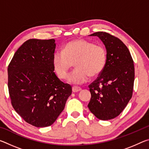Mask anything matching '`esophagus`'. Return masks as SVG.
<instances>
[{"label": "esophagus", "mask_w": 149, "mask_h": 149, "mask_svg": "<svg viewBox=\"0 0 149 149\" xmlns=\"http://www.w3.org/2000/svg\"><path fill=\"white\" fill-rule=\"evenodd\" d=\"M81 90V88L80 87H77V86H73L72 87V91L73 92H79Z\"/></svg>", "instance_id": "obj_1"}]
</instances>
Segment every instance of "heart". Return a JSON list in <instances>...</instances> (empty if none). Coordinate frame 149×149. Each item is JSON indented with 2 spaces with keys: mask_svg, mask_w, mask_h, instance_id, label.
<instances>
[{
  "mask_svg": "<svg viewBox=\"0 0 149 149\" xmlns=\"http://www.w3.org/2000/svg\"><path fill=\"white\" fill-rule=\"evenodd\" d=\"M74 62L76 68L69 75L68 81L74 84H84L90 75L98 76L104 69L107 62V49L101 44L75 39L68 42L62 51L54 52L52 57L54 68L61 79L67 77Z\"/></svg>",
  "mask_w": 149,
  "mask_h": 149,
  "instance_id": "heart-1",
  "label": "heart"
}]
</instances>
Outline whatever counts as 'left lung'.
Instances as JSON below:
<instances>
[{"mask_svg": "<svg viewBox=\"0 0 149 149\" xmlns=\"http://www.w3.org/2000/svg\"><path fill=\"white\" fill-rule=\"evenodd\" d=\"M101 39L107 50V62L101 74L89 86L88 108L102 120L120 114L132 99L135 79L133 60L129 49L118 37L107 32L90 35Z\"/></svg>", "mask_w": 149, "mask_h": 149, "instance_id": "left-lung-1", "label": "left lung"}]
</instances>
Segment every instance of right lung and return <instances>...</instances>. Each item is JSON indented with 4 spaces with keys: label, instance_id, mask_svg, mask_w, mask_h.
I'll use <instances>...</instances> for the list:
<instances>
[{
    "label": "right lung",
    "instance_id": "add662e5",
    "mask_svg": "<svg viewBox=\"0 0 149 149\" xmlns=\"http://www.w3.org/2000/svg\"><path fill=\"white\" fill-rule=\"evenodd\" d=\"M54 39L26 41L15 52L8 66V87L15 111L37 127L51 125L72 92L70 85L54 72Z\"/></svg>",
    "mask_w": 149,
    "mask_h": 149
}]
</instances>
